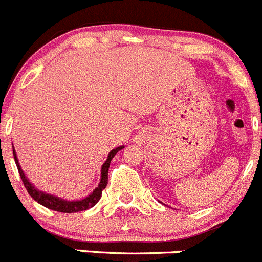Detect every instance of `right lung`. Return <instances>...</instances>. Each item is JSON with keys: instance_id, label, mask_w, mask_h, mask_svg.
Returning a JSON list of instances; mask_svg holds the SVG:
<instances>
[{"instance_id": "add662e5", "label": "right lung", "mask_w": 262, "mask_h": 262, "mask_svg": "<svg viewBox=\"0 0 262 262\" xmlns=\"http://www.w3.org/2000/svg\"><path fill=\"white\" fill-rule=\"evenodd\" d=\"M122 149L123 146H118L116 147V149L111 150L110 154H108L107 160H105L102 165V172H100L102 174H100V182L99 185H98V187L95 188V190L93 191V193H90L88 198L82 199V200H79V201H67V200H63V199L57 198V196L49 195V193L42 192V191L37 190V188H35L34 186L28 181V178L25 177L24 172H23L21 167H20L19 164V160H17L15 149H12V151H14V159H15V163H16L17 169H19V174L20 177H21L23 183H24L28 193H29L35 201H38L40 205L46 206V208L51 209V210L59 211V213H79V211H84V210H88V209L93 208V206L100 200V198H102V191L107 187L108 169H110L111 160H112V158Z\"/></svg>"}]
</instances>
